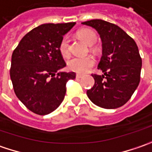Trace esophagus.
Segmentation results:
<instances>
[{"label":"esophagus","mask_w":152,"mask_h":152,"mask_svg":"<svg viewBox=\"0 0 152 152\" xmlns=\"http://www.w3.org/2000/svg\"><path fill=\"white\" fill-rule=\"evenodd\" d=\"M83 75H81V74H76V77L77 79H80V78H83Z\"/></svg>","instance_id":"1"}]
</instances>
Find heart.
Segmentation results:
<instances>
[{"instance_id": "1", "label": "heart", "mask_w": 152, "mask_h": 152, "mask_svg": "<svg viewBox=\"0 0 152 152\" xmlns=\"http://www.w3.org/2000/svg\"><path fill=\"white\" fill-rule=\"evenodd\" d=\"M78 37H80L83 41L88 45L94 44L97 40L96 34L90 30H83L78 32ZM58 50L61 55L64 57H68L69 55V38L68 36H64L60 40V42L58 44ZM94 58L93 56L85 57H72L70 58L67 64L68 68L72 71H75L77 73H85L88 70L93 67L94 64Z\"/></svg>"}]
</instances>
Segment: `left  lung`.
Instances as JSON below:
<instances>
[{"label":"left lung","mask_w":152,"mask_h":152,"mask_svg":"<svg viewBox=\"0 0 152 152\" xmlns=\"http://www.w3.org/2000/svg\"><path fill=\"white\" fill-rule=\"evenodd\" d=\"M95 29L102 41L98 65L104 75L93 74L94 85L87 91L89 99L104 109H115L129 101L140 81L142 60L137 44L120 27L101 19L82 23Z\"/></svg>","instance_id":"1"}]
</instances>
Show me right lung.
I'll return each mask as SVG.
<instances>
[{"label": "right lung", "mask_w": 152, "mask_h": 152, "mask_svg": "<svg viewBox=\"0 0 152 152\" xmlns=\"http://www.w3.org/2000/svg\"><path fill=\"white\" fill-rule=\"evenodd\" d=\"M75 24H42L27 33L12 53L10 77L14 93L37 115L55 110L64 100L66 83L76 78L75 72H58L66 65L58 44Z\"/></svg>", "instance_id": "obj_1"}]
</instances>
